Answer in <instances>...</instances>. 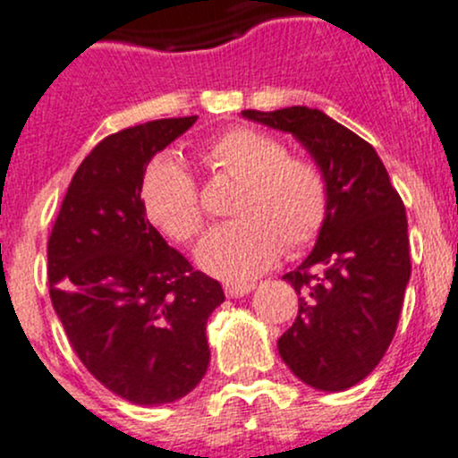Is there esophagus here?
<instances>
[{
	"label": "esophagus",
	"mask_w": 458,
	"mask_h": 458,
	"mask_svg": "<svg viewBox=\"0 0 458 458\" xmlns=\"http://www.w3.org/2000/svg\"><path fill=\"white\" fill-rule=\"evenodd\" d=\"M224 289H225V296L228 298H242V296H246V293L253 292L255 284H250V282H228Z\"/></svg>",
	"instance_id": "esophagus-1"
}]
</instances>
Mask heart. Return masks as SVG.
I'll use <instances>...</instances> for the list:
<instances>
[{"mask_svg": "<svg viewBox=\"0 0 458 458\" xmlns=\"http://www.w3.org/2000/svg\"><path fill=\"white\" fill-rule=\"evenodd\" d=\"M216 171L242 181L233 203L234 221L212 228L196 250L203 271L221 280H249L298 253L318 237L327 216V182L307 157L289 156L287 144L258 128L237 126L205 144ZM144 212L176 242H191L205 221L194 176L176 153H162L142 181Z\"/></svg>", "mask_w": 458, "mask_h": 458, "instance_id": "heart-1", "label": "heart"}]
</instances>
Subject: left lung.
<instances>
[{"instance_id": "obj_1", "label": "left lung", "mask_w": 458, "mask_h": 458, "mask_svg": "<svg viewBox=\"0 0 458 458\" xmlns=\"http://www.w3.org/2000/svg\"><path fill=\"white\" fill-rule=\"evenodd\" d=\"M243 117L292 132L327 182V216L305 262L284 273L298 316L277 339L293 375L318 391H345L384 357L411 276L407 212L369 142L316 108Z\"/></svg>"}]
</instances>
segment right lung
<instances>
[{"instance_id":"right-lung-1","label":"right lung","mask_w":458,"mask_h":458,"mask_svg":"<svg viewBox=\"0 0 458 458\" xmlns=\"http://www.w3.org/2000/svg\"><path fill=\"white\" fill-rule=\"evenodd\" d=\"M156 119L101 140L81 162L51 230L49 296L85 369L132 404L194 391L224 289L171 249L147 219L144 171L196 122Z\"/></svg>"}]
</instances>
